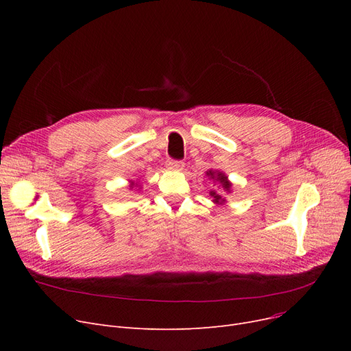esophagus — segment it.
Wrapping results in <instances>:
<instances>
[{
    "mask_svg": "<svg viewBox=\"0 0 351 351\" xmlns=\"http://www.w3.org/2000/svg\"><path fill=\"white\" fill-rule=\"evenodd\" d=\"M183 166H185V163H183L182 160H178V159L166 160V168H168L169 171H182Z\"/></svg>",
    "mask_w": 351,
    "mask_h": 351,
    "instance_id": "esophagus-1",
    "label": "esophagus"
}]
</instances>
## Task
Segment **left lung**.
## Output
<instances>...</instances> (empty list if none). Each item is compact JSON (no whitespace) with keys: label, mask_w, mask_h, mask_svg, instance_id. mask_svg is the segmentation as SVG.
I'll return each mask as SVG.
<instances>
[{"label":"left lung","mask_w":351,"mask_h":351,"mask_svg":"<svg viewBox=\"0 0 351 351\" xmlns=\"http://www.w3.org/2000/svg\"><path fill=\"white\" fill-rule=\"evenodd\" d=\"M208 176H210V179H216V180H219V183H220V185H222V188H223L225 191H228V192H229V189H230V183L228 182V178H226L222 172H212V171H209V172H208ZM210 196H213L215 202H223L222 196H220L216 191H210Z\"/></svg>","instance_id":"8db88e82"}]
</instances>
